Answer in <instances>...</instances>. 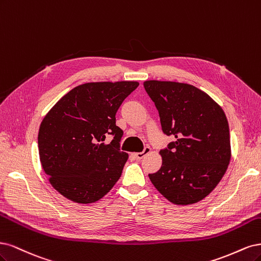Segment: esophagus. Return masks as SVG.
<instances>
[{
	"mask_svg": "<svg viewBox=\"0 0 261 261\" xmlns=\"http://www.w3.org/2000/svg\"><path fill=\"white\" fill-rule=\"evenodd\" d=\"M150 152V147H148V146H145L144 147V149H143V152H140V153H134V156H136V158L137 159H142L143 157L144 156H146L148 153Z\"/></svg>",
	"mask_w": 261,
	"mask_h": 261,
	"instance_id": "obj_1",
	"label": "esophagus"
}]
</instances>
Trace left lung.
Returning a JSON list of instances; mask_svg holds the SVG:
<instances>
[{"instance_id":"1","label":"left lung","mask_w":261,"mask_h":261,"mask_svg":"<svg viewBox=\"0 0 261 261\" xmlns=\"http://www.w3.org/2000/svg\"><path fill=\"white\" fill-rule=\"evenodd\" d=\"M166 136L174 141L161 149L162 168L148 176L153 186L176 205L205 198L220 182L231 158L230 131L222 108L187 83L144 82Z\"/></svg>"}]
</instances>
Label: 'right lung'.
Instances as JSON below:
<instances>
[{"mask_svg":"<svg viewBox=\"0 0 261 261\" xmlns=\"http://www.w3.org/2000/svg\"><path fill=\"white\" fill-rule=\"evenodd\" d=\"M139 87L136 81L91 82L64 95L42 120L40 162L52 187L75 203L102 198L119 180L128 154L116 113ZM112 141L106 143V138Z\"/></svg>","mask_w":261,"mask_h":261,"instance_id":"right-lung-1","label":"right lung"}]
</instances>
